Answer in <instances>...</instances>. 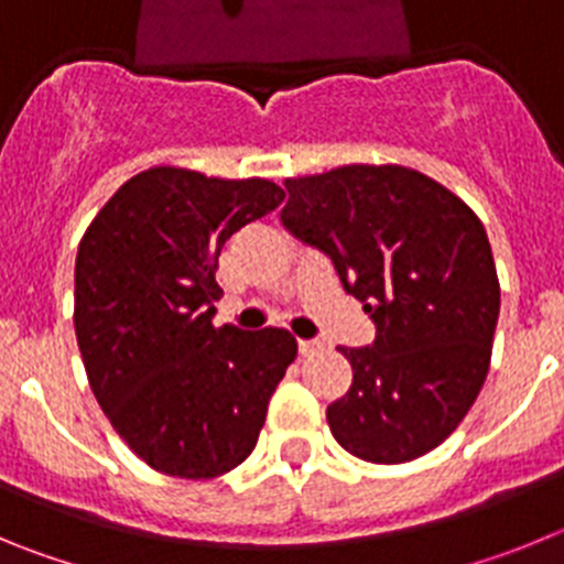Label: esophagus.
I'll list each match as a JSON object with an SVG mask.
<instances>
[{
    "label": "esophagus",
    "instance_id": "obj_1",
    "mask_svg": "<svg viewBox=\"0 0 564 564\" xmlns=\"http://www.w3.org/2000/svg\"><path fill=\"white\" fill-rule=\"evenodd\" d=\"M322 350H325V344L316 341V338H299V352L302 356H316Z\"/></svg>",
    "mask_w": 564,
    "mask_h": 564
}]
</instances>
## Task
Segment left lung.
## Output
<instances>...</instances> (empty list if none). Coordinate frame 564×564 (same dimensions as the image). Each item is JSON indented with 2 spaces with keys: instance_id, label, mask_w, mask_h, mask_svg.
Masks as SVG:
<instances>
[{
  "instance_id": "left-lung-1",
  "label": "left lung",
  "mask_w": 564,
  "mask_h": 564,
  "mask_svg": "<svg viewBox=\"0 0 564 564\" xmlns=\"http://www.w3.org/2000/svg\"><path fill=\"white\" fill-rule=\"evenodd\" d=\"M282 223L333 259L376 325L344 347L352 383L327 406L350 455L406 463L441 446L488 376L500 282L477 214L406 166H341L285 181Z\"/></svg>"
}]
</instances>
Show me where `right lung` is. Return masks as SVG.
Segmentation results:
<instances>
[{
	"label": "right lung",
	"instance_id": "obj_1",
	"mask_svg": "<svg viewBox=\"0 0 564 564\" xmlns=\"http://www.w3.org/2000/svg\"><path fill=\"white\" fill-rule=\"evenodd\" d=\"M282 200L262 177L154 166L82 237L73 322L89 387L129 449L163 475L208 480L246 460L296 358L282 327L212 322L226 239Z\"/></svg>",
	"mask_w": 564,
	"mask_h": 564
}]
</instances>
